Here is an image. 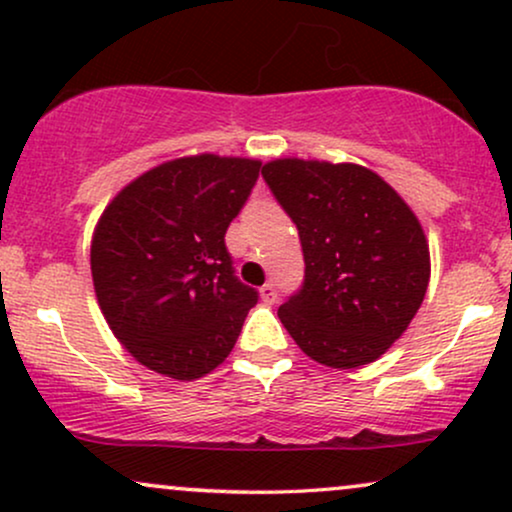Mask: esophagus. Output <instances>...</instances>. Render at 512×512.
<instances>
[{
	"instance_id": "34e87169",
	"label": "esophagus",
	"mask_w": 512,
	"mask_h": 512,
	"mask_svg": "<svg viewBox=\"0 0 512 512\" xmlns=\"http://www.w3.org/2000/svg\"><path fill=\"white\" fill-rule=\"evenodd\" d=\"M261 299L266 301V304H273V301L277 299V287L273 285V282H266V285L261 287Z\"/></svg>"
}]
</instances>
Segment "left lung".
<instances>
[{
    "label": "left lung",
    "mask_w": 512,
    "mask_h": 512,
    "mask_svg": "<svg viewBox=\"0 0 512 512\" xmlns=\"http://www.w3.org/2000/svg\"><path fill=\"white\" fill-rule=\"evenodd\" d=\"M263 180L299 230L304 285L280 306L299 349L361 368L406 332L430 285V246L399 194L356 163L277 159Z\"/></svg>",
    "instance_id": "left-lung-1"
}]
</instances>
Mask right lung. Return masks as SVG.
Wrapping results in <instances>:
<instances>
[{"mask_svg":"<svg viewBox=\"0 0 512 512\" xmlns=\"http://www.w3.org/2000/svg\"><path fill=\"white\" fill-rule=\"evenodd\" d=\"M261 161L199 154L147 170L94 227L99 308L135 361L197 380L230 356L258 292L237 280L225 232Z\"/></svg>","mask_w":512,"mask_h":512,"instance_id":"1","label":"right lung"}]
</instances>
